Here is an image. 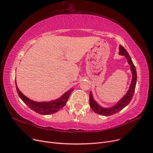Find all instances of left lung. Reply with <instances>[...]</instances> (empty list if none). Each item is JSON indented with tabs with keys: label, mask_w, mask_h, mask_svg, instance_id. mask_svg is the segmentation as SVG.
Wrapping results in <instances>:
<instances>
[{
	"label": "left lung",
	"mask_w": 153,
	"mask_h": 153,
	"mask_svg": "<svg viewBox=\"0 0 153 153\" xmlns=\"http://www.w3.org/2000/svg\"><path fill=\"white\" fill-rule=\"evenodd\" d=\"M119 54L126 57V59H127L128 61V62L131 67V71L132 72L131 83L130 84L129 90L127 92H126V94L121 98V100H119L117 102V103H116L114 105L108 108H103L99 105L94 100V99L92 96V93L91 91L89 94L90 106L91 109L93 110V111L96 112V113L99 114L108 116H111L117 113V112H118L119 111H120L123 108H124L126 106H127L128 104H129L134 95L136 82H137V72H136V68L133 62H132V59L129 56L127 51H126L121 45H119Z\"/></svg>",
	"instance_id": "1"
}]
</instances>
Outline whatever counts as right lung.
I'll return each instance as SVG.
<instances>
[{"label": "right lung", "mask_w": 153, "mask_h": 153, "mask_svg": "<svg viewBox=\"0 0 153 153\" xmlns=\"http://www.w3.org/2000/svg\"><path fill=\"white\" fill-rule=\"evenodd\" d=\"M16 84L18 95L20 98L22 99V101L32 111L37 112L38 114L42 115H48L55 113V112L61 109L67 102L71 93L73 91V89H69L67 92H65L61 97L56 99V100L49 102H37L32 101L24 96L21 91H19L17 85L16 81Z\"/></svg>", "instance_id": "add662e5"}]
</instances>
